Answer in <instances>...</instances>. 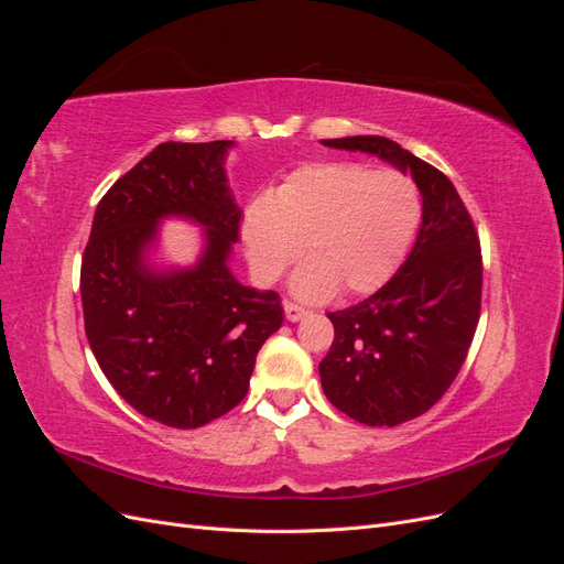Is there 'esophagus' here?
Listing matches in <instances>:
<instances>
[{"instance_id": "obj_1", "label": "esophagus", "mask_w": 564, "mask_h": 564, "mask_svg": "<svg viewBox=\"0 0 564 564\" xmlns=\"http://www.w3.org/2000/svg\"><path fill=\"white\" fill-rule=\"evenodd\" d=\"M284 315L289 322H299L303 315H305V308L299 303H292V301H284Z\"/></svg>"}]
</instances>
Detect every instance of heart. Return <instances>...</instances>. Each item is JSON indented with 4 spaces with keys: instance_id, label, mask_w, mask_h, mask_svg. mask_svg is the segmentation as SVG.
Returning <instances> with one entry per match:
<instances>
[{
    "instance_id": "heart-1",
    "label": "heart",
    "mask_w": 564,
    "mask_h": 564,
    "mask_svg": "<svg viewBox=\"0 0 564 564\" xmlns=\"http://www.w3.org/2000/svg\"><path fill=\"white\" fill-rule=\"evenodd\" d=\"M419 185L398 172L360 162L308 164L242 214V245L253 275L278 282L305 251L313 259L292 278L303 301L340 286L350 296L381 289L412 247L421 226Z\"/></svg>"
}]
</instances>
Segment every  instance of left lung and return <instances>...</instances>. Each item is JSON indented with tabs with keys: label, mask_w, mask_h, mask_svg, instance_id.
<instances>
[{
	"label": "left lung",
	"mask_w": 564,
	"mask_h": 564,
	"mask_svg": "<svg viewBox=\"0 0 564 564\" xmlns=\"http://www.w3.org/2000/svg\"><path fill=\"white\" fill-rule=\"evenodd\" d=\"M412 174L423 199L416 245L377 294L329 313L334 344L319 362L329 402L365 425L412 421L445 395L480 319L482 256L452 181L383 135L324 139Z\"/></svg>",
	"instance_id": "1"
}]
</instances>
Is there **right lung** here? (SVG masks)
Instances as JSON below:
<instances>
[{
    "instance_id": "obj_1",
    "label": "right lung",
    "mask_w": 564,
    "mask_h": 564,
    "mask_svg": "<svg viewBox=\"0 0 564 564\" xmlns=\"http://www.w3.org/2000/svg\"><path fill=\"white\" fill-rule=\"evenodd\" d=\"M232 141L160 143L98 202L82 256L84 332L106 379L135 412L191 431L228 414L249 390L256 355L282 327L275 292L235 280L240 218L226 176ZM203 226L195 267L147 261L159 220Z\"/></svg>"
}]
</instances>
